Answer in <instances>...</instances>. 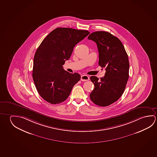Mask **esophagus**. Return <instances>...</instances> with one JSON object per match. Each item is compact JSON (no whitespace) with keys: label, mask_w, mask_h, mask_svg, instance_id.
Returning <instances> with one entry per match:
<instances>
[{"label":"esophagus","mask_w":157,"mask_h":157,"mask_svg":"<svg viewBox=\"0 0 157 157\" xmlns=\"http://www.w3.org/2000/svg\"><path fill=\"white\" fill-rule=\"evenodd\" d=\"M80 80H81L82 81L85 82V81L89 80V76H87L86 75H82L81 76Z\"/></svg>","instance_id":"esophagus-1"}]
</instances>
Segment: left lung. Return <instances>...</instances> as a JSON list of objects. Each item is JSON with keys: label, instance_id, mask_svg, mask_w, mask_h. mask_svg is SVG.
Segmentation results:
<instances>
[{"label": "left lung", "instance_id": "8db88e82", "mask_svg": "<svg viewBox=\"0 0 157 157\" xmlns=\"http://www.w3.org/2000/svg\"><path fill=\"white\" fill-rule=\"evenodd\" d=\"M87 38L97 44L98 64L105 70L100 80L95 76L90 77L95 85L90 99L96 105L108 106L121 98L126 87L129 77L128 54L121 40L107 32H94Z\"/></svg>", "mask_w": 157, "mask_h": 157}]
</instances>
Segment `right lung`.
<instances>
[{
  "mask_svg": "<svg viewBox=\"0 0 157 157\" xmlns=\"http://www.w3.org/2000/svg\"><path fill=\"white\" fill-rule=\"evenodd\" d=\"M90 32L71 28H57L44 38L34 57L33 79L44 100L52 104L67 99L80 79L77 73L64 71L63 65L70 58L76 44Z\"/></svg>",
  "mask_w": 157,
  "mask_h": 157,
  "instance_id": "add662e5",
  "label": "right lung"
}]
</instances>
